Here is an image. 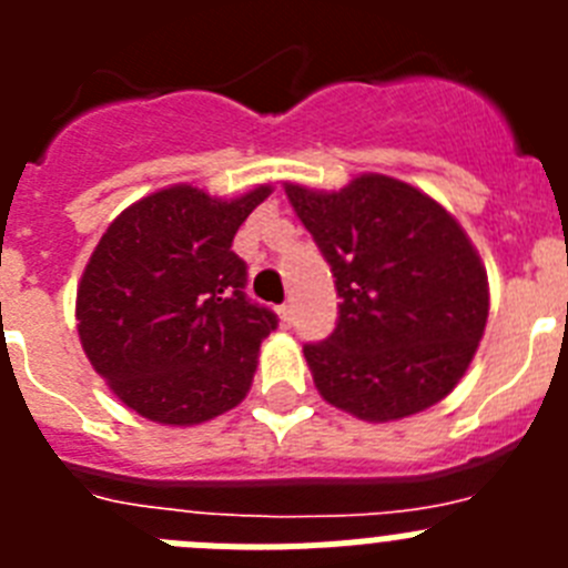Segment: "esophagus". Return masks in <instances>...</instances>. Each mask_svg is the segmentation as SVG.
Returning a JSON list of instances; mask_svg holds the SVG:
<instances>
[{
    "mask_svg": "<svg viewBox=\"0 0 568 568\" xmlns=\"http://www.w3.org/2000/svg\"><path fill=\"white\" fill-rule=\"evenodd\" d=\"M278 318H281V327H290V324H293V307H290V304H281Z\"/></svg>",
    "mask_w": 568,
    "mask_h": 568,
    "instance_id": "34e87169",
    "label": "esophagus"
}]
</instances>
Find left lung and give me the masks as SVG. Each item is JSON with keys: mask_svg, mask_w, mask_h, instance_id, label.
<instances>
[{"mask_svg": "<svg viewBox=\"0 0 568 568\" xmlns=\"http://www.w3.org/2000/svg\"><path fill=\"white\" fill-rule=\"evenodd\" d=\"M338 290V324L304 358L324 400L386 424L453 393L484 338L478 250L435 199L378 173L338 193L287 184Z\"/></svg>", "mask_w": 568, "mask_h": 568, "instance_id": "8db88e82", "label": "left lung"}]
</instances>
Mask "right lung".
Listing matches in <instances>:
<instances>
[{
    "mask_svg": "<svg viewBox=\"0 0 568 568\" xmlns=\"http://www.w3.org/2000/svg\"><path fill=\"white\" fill-rule=\"evenodd\" d=\"M270 195L210 199L190 184L130 204L90 255L77 293L79 338L119 400L155 424L227 413L253 384L278 318L247 298L233 239Z\"/></svg>",
    "mask_w": 568,
    "mask_h": 568,
    "instance_id": "obj_1",
    "label": "right lung"
}]
</instances>
